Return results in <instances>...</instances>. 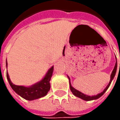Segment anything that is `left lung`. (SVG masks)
<instances>
[{"mask_svg":"<svg viewBox=\"0 0 120 120\" xmlns=\"http://www.w3.org/2000/svg\"><path fill=\"white\" fill-rule=\"evenodd\" d=\"M117 67H118V64H117V60H116V64H115V67L113 68V71L112 72V74H111V76H110V81H109V82L108 85L106 86V87L105 88L104 90L103 91H101L100 94H97L96 95H91V96H90V95H87L84 94H83V93H81V91H78V90H77L76 89H75L73 87H72L71 84V82H70V78L68 77V79H69V85H70V90L71 91V92L73 93V94L75 96H76L77 98H79L81 99H83V100H85V101H91V100H94V99H97L99 98L101 96H102L104 94V93L107 91V90L108 89V87H109V85L111 84V83H112V81L113 80V79L114 78V77L116 75V71H117Z\"/></svg>","mask_w":120,"mask_h":120,"instance_id":"8db88e82","label":"left lung"}]
</instances>
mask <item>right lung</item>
<instances>
[{
	"mask_svg": "<svg viewBox=\"0 0 120 120\" xmlns=\"http://www.w3.org/2000/svg\"><path fill=\"white\" fill-rule=\"evenodd\" d=\"M7 65L8 64H7V61L6 62L7 69ZM53 72V66H52L49 69L46 75L41 80L29 87H25L22 85H16L13 84L10 79L8 73H7V77L12 89L14 90L17 94L19 95L22 98L26 100L32 101L34 99L41 98L47 94L51 87L50 80L52 77Z\"/></svg>",
	"mask_w": 120,
	"mask_h": 120,
	"instance_id": "right-lung-1",
	"label": "right lung"
}]
</instances>
